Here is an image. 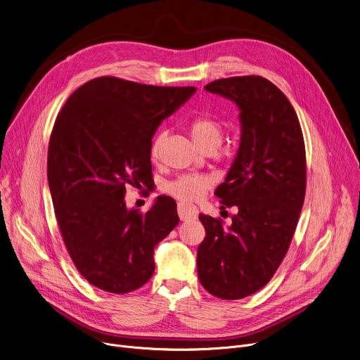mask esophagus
<instances>
[{
    "label": "esophagus",
    "mask_w": 360,
    "mask_h": 360,
    "mask_svg": "<svg viewBox=\"0 0 360 360\" xmlns=\"http://www.w3.org/2000/svg\"><path fill=\"white\" fill-rule=\"evenodd\" d=\"M178 215L181 221H189L196 218V210L185 203H178Z\"/></svg>",
    "instance_id": "1"
}]
</instances>
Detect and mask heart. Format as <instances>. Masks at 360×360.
<instances>
[{
  "mask_svg": "<svg viewBox=\"0 0 360 360\" xmlns=\"http://www.w3.org/2000/svg\"><path fill=\"white\" fill-rule=\"evenodd\" d=\"M189 132L198 148L215 146L218 148L224 139V125L211 117H198L189 122ZM164 139V132H158L150 141L149 153L155 160L160 153ZM211 186V178L207 175H182L165 185V192L184 202H195L200 199Z\"/></svg>",
  "mask_w": 360,
  "mask_h": 360,
  "instance_id": "b5f03b06",
  "label": "heart"
}]
</instances>
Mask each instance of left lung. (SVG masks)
Here are the masks:
<instances>
[{
	"instance_id": "obj_1",
	"label": "left lung",
	"mask_w": 360,
	"mask_h": 360,
	"mask_svg": "<svg viewBox=\"0 0 360 360\" xmlns=\"http://www.w3.org/2000/svg\"><path fill=\"white\" fill-rule=\"evenodd\" d=\"M239 110L240 141L215 195L236 207L232 224L199 214L207 236L198 246L202 286L221 299L262 289L283 261L306 189L304 142L286 95L262 77H232L205 85Z\"/></svg>"
}]
</instances>
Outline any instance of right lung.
I'll list each match as a JSON object with an SVG mask.
<instances>
[{"label": "right lung", "instance_id": "right-lung-1", "mask_svg": "<svg viewBox=\"0 0 360 360\" xmlns=\"http://www.w3.org/2000/svg\"><path fill=\"white\" fill-rule=\"evenodd\" d=\"M195 86H155L101 77L79 86L57 117L48 185L71 259L94 286L128 293L155 271L153 249L178 225L161 195L146 214L128 208L127 186H149L150 139Z\"/></svg>", "mask_w": 360, "mask_h": 360}]
</instances>
